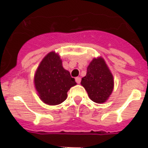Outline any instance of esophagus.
I'll list each match as a JSON object with an SVG mask.
<instances>
[{"label":"esophagus","instance_id":"obj_1","mask_svg":"<svg viewBox=\"0 0 148 148\" xmlns=\"http://www.w3.org/2000/svg\"><path fill=\"white\" fill-rule=\"evenodd\" d=\"M75 81H76V82L77 84H79L81 82V77H77L75 78Z\"/></svg>","mask_w":148,"mask_h":148}]
</instances>
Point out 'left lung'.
<instances>
[{
    "label": "left lung",
    "instance_id": "obj_1",
    "mask_svg": "<svg viewBox=\"0 0 148 148\" xmlns=\"http://www.w3.org/2000/svg\"><path fill=\"white\" fill-rule=\"evenodd\" d=\"M81 85L93 101L98 104L107 101L114 88V79L102 57L94 58L90 62Z\"/></svg>",
    "mask_w": 148,
    "mask_h": 148
}]
</instances>
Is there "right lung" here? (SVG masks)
<instances>
[{
  "instance_id": "right-lung-1",
  "label": "right lung",
  "mask_w": 148,
  "mask_h": 148,
  "mask_svg": "<svg viewBox=\"0 0 148 148\" xmlns=\"http://www.w3.org/2000/svg\"><path fill=\"white\" fill-rule=\"evenodd\" d=\"M34 85L42 102L56 106L66 99L68 90L77 83L63 68L59 55L51 51L40 62L34 75Z\"/></svg>"
}]
</instances>
